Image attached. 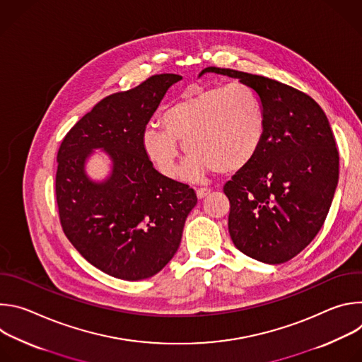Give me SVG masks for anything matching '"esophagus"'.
I'll use <instances>...</instances> for the list:
<instances>
[{
    "mask_svg": "<svg viewBox=\"0 0 362 362\" xmlns=\"http://www.w3.org/2000/svg\"><path fill=\"white\" fill-rule=\"evenodd\" d=\"M209 193H211V189H204V187L196 189V194H197V199H204V197L208 196Z\"/></svg>",
    "mask_w": 362,
    "mask_h": 362,
    "instance_id": "1",
    "label": "esophagus"
}]
</instances>
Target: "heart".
I'll return each instance as SVG.
<instances>
[{
  "instance_id": "heart-1",
  "label": "heart",
  "mask_w": 362,
  "mask_h": 362,
  "mask_svg": "<svg viewBox=\"0 0 362 362\" xmlns=\"http://www.w3.org/2000/svg\"><path fill=\"white\" fill-rule=\"evenodd\" d=\"M163 127L147 126L141 133L146 158L162 175L175 177L180 143L190 153L186 180H199L218 170L233 173L259 153L265 115L259 95L240 83L203 88L173 103L162 115Z\"/></svg>"
}]
</instances>
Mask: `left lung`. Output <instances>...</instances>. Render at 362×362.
Listing matches in <instances>:
<instances>
[{
    "mask_svg": "<svg viewBox=\"0 0 362 362\" xmlns=\"http://www.w3.org/2000/svg\"><path fill=\"white\" fill-rule=\"evenodd\" d=\"M206 73L238 78L261 98L264 143L223 187L230 202L228 226L242 253L284 264L313 242L331 208L339 154L329 122L314 98L291 86L218 67L199 77Z\"/></svg>",
    "mask_w": 362,
    "mask_h": 362,
    "instance_id": "1",
    "label": "left lung"
}]
</instances>
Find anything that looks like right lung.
<instances>
[{"label":"right lung","instance_id":"obj_1","mask_svg":"<svg viewBox=\"0 0 362 362\" xmlns=\"http://www.w3.org/2000/svg\"><path fill=\"white\" fill-rule=\"evenodd\" d=\"M179 74L151 76L137 87L103 98L66 134L57 154L56 194L71 245L105 274L140 281L160 272L179 249L193 189L153 168L141 133ZM95 149L111 160L106 180L85 165Z\"/></svg>","mask_w":362,"mask_h":362}]
</instances>
